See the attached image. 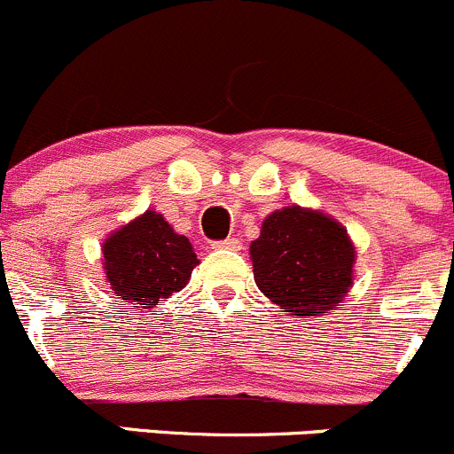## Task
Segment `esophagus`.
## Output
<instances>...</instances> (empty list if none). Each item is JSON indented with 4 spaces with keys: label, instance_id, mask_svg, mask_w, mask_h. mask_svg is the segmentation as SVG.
Returning <instances> with one entry per match:
<instances>
[{
    "label": "esophagus",
    "instance_id": "esophagus-1",
    "mask_svg": "<svg viewBox=\"0 0 454 454\" xmlns=\"http://www.w3.org/2000/svg\"><path fill=\"white\" fill-rule=\"evenodd\" d=\"M214 249H240V240L239 239H224V240H215L211 245Z\"/></svg>",
    "mask_w": 454,
    "mask_h": 454
}]
</instances>
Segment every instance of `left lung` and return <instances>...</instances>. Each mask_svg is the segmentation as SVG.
<instances>
[{
    "instance_id": "left-lung-1",
    "label": "left lung",
    "mask_w": 454,
    "mask_h": 454,
    "mask_svg": "<svg viewBox=\"0 0 454 454\" xmlns=\"http://www.w3.org/2000/svg\"><path fill=\"white\" fill-rule=\"evenodd\" d=\"M249 254L258 289L294 317H321L352 285L354 247L348 231L318 211H274Z\"/></svg>"
}]
</instances>
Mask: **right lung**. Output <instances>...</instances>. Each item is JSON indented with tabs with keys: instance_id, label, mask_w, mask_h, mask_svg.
<instances>
[{
	"instance_id": "1",
	"label": "right lung",
	"mask_w": 454,
	"mask_h": 454,
	"mask_svg": "<svg viewBox=\"0 0 454 454\" xmlns=\"http://www.w3.org/2000/svg\"><path fill=\"white\" fill-rule=\"evenodd\" d=\"M198 265L187 236L155 211L115 231L105 243V270L114 294L124 308H151L187 285Z\"/></svg>"
}]
</instances>
